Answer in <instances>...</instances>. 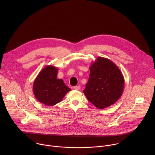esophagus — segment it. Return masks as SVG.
<instances>
[{
    "label": "esophagus",
    "instance_id": "34e87169",
    "mask_svg": "<svg viewBox=\"0 0 155 155\" xmlns=\"http://www.w3.org/2000/svg\"><path fill=\"white\" fill-rule=\"evenodd\" d=\"M74 90H80V86H75L74 87Z\"/></svg>",
    "mask_w": 155,
    "mask_h": 155
}]
</instances>
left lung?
I'll use <instances>...</instances> for the list:
<instances>
[{"instance_id": "1", "label": "left lung", "mask_w": 155, "mask_h": 155, "mask_svg": "<svg viewBox=\"0 0 155 155\" xmlns=\"http://www.w3.org/2000/svg\"><path fill=\"white\" fill-rule=\"evenodd\" d=\"M90 70L89 80L83 91L87 100L99 109L115 104L124 86V77L118 66L108 59L98 57Z\"/></svg>"}]
</instances>
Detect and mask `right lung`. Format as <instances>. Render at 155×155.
I'll use <instances>...</instances> for the list:
<instances>
[{"instance_id":"add662e5","label":"right lung","mask_w":155,"mask_h":155,"mask_svg":"<svg viewBox=\"0 0 155 155\" xmlns=\"http://www.w3.org/2000/svg\"><path fill=\"white\" fill-rule=\"evenodd\" d=\"M58 69L53 65L45 66L38 74L33 83V92L40 102L52 106L61 102L71 90L62 79H58Z\"/></svg>"}]
</instances>
